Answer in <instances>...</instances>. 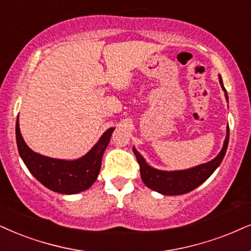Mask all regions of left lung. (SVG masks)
Here are the masks:
<instances>
[{"label": "left lung", "mask_w": 251, "mask_h": 251, "mask_svg": "<svg viewBox=\"0 0 251 251\" xmlns=\"http://www.w3.org/2000/svg\"><path fill=\"white\" fill-rule=\"evenodd\" d=\"M219 80H220V85L225 92V97L228 101L227 91H226L220 75H219ZM228 142H229V126H227V135H226L224 147L214 159L208 163L200 164L192 169L179 170V171H162V170L153 169L145 162L142 154L135 148H132V150H134L136 158L140 164L142 180L148 187L164 194V196H179V194H185L193 191L194 188L200 186L203 181L211 177L212 173L218 169V166L224 159L226 151H227Z\"/></svg>", "instance_id": "left-lung-1"}]
</instances>
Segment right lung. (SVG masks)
<instances>
[{
    "label": "right lung",
    "mask_w": 251,
    "mask_h": 251,
    "mask_svg": "<svg viewBox=\"0 0 251 251\" xmlns=\"http://www.w3.org/2000/svg\"><path fill=\"white\" fill-rule=\"evenodd\" d=\"M114 128H109L100 140L81 158L74 160L55 159L35 152L27 147L16 121L18 152L24 164L37 180L49 190L61 194H75L87 190L97 180L104 150L109 144Z\"/></svg>",
    "instance_id": "add662e5"
}]
</instances>
